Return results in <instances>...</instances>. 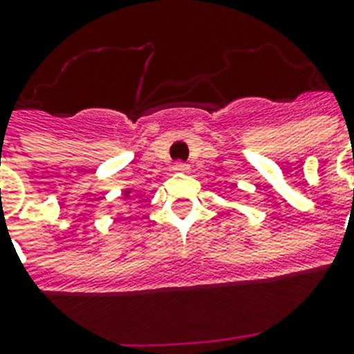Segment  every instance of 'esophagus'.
<instances>
[{
	"label": "esophagus",
	"instance_id": "1",
	"mask_svg": "<svg viewBox=\"0 0 354 354\" xmlns=\"http://www.w3.org/2000/svg\"><path fill=\"white\" fill-rule=\"evenodd\" d=\"M172 169H174L176 172H189V165L187 163H183V161H176Z\"/></svg>",
	"mask_w": 354,
	"mask_h": 354
}]
</instances>
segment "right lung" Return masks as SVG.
Returning a JSON list of instances; mask_svg holds the SVG:
<instances>
[{
    "mask_svg": "<svg viewBox=\"0 0 354 354\" xmlns=\"http://www.w3.org/2000/svg\"><path fill=\"white\" fill-rule=\"evenodd\" d=\"M122 194H124L127 198H130V194H132V191H130V189H127V191H124V193H122Z\"/></svg>",
    "mask_w": 354,
    "mask_h": 354,
    "instance_id": "right-lung-1",
    "label": "right lung"
}]
</instances>
